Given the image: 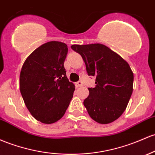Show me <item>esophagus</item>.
Segmentation results:
<instances>
[{
  "label": "esophagus",
  "mask_w": 155,
  "mask_h": 155,
  "mask_svg": "<svg viewBox=\"0 0 155 155\" xmlns=\"http://www.w3.org/2000/svg\"><path fill=\"white\" fill-rule=\"evenodd\" d=\"M76 87H79L82 86V85H83L82 81H77V82H76Z\"/></svg>",
  "instance_id": "1"
}]
</instances>
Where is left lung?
<instances>
[{
  "label": "left lung",
  "instance_id": "obj_1",
  "mask_svg": "<svg viewBox=\"0 0 155 155\" xmlns=\"http://www.w3.org/2000/svg\"><path fill=\"white\" fill-rule=\"evenodd\" d=\"M71 48L82 57L88 76L96 77V87H89L84 101L95 121L110 124L127 108L133 90L134 76L121 57L102 44L73 45Z\"/></svg>",
  "mask_w": 155,
  "mask_h": 155
}]
</instances>
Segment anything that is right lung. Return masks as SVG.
Returning a JSON list of instances; mask_svg holds the SVG:
<instances>
[{"label": "right lung", "mask_w": 155, "mask_h": 155, "mask_svg": "<svg viewBox=\"0 0 155 155\" xmlns=\"http://www.w3.org/2000/svg\"><path fill=\"white\" fill-rule=\"evenodd\" d=\"M68 51L64 42H46L28 56L20 71V90L25 106L43 124L59 120L73 98L75 86L64 67Z\"/></svg>", "instance_id": "add662e5"}]
</instances>
